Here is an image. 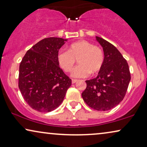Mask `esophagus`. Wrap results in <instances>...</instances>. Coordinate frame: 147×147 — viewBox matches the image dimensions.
I'll list each match as a JSON object with an SVG mask.
<instances>
[{
	"mask_svg": "<svg viewBox=\"0 0 147 147\" xmlns=\"http://www.w3.org/2000/svg\"><path fill=\"white\" fill-rule=\"evenodd\" d=\"M78 81V80H75V79H72L71 80V83L72 84H75L76 82Z\"/></svg>",
	"mask_w": 147,
	"mask_h": 147,
	"instance_id": "34e87169",
	"label": "esophagus"
}]
</instances>
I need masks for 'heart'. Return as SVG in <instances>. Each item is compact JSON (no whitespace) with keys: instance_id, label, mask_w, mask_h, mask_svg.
Instances as JSON below:
<instances>
[{"instance_id":"obj_1","label":"heart","mask_w":147,"mask_h":147,"mask_svg":"<svg viewBox=\"0 0 147 147\" xmlns=\"http://www.w3.org/2000/svg\"><path fill=\"white\" fill-rule=\"evenodd\" d=\"M76 59L79 65L72 69L71 76L86 78L90 73L96 74L102 69L104 60V53L100 47L86 40L71 44L68 51L61 49L58 52V63L64 71H71Z\"/></svg>"}]
</instances>
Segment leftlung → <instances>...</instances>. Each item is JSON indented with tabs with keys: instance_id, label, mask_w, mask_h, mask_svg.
Wrapping results in <instances>:
<instances>
[{
	"instance_id": "8db88e82",
	"label": "left lung",
	"mask_w": 147,
	"mask_h": 147,
	"mask_svg": "<svg viewBox=\"0 0 147 147\" xmlns=\"http://www.w3.org/2000/svg\"><path fill=\"white\" fill-rule=\"evenodd\" d=\"M96 38L103 47L104 64L97 77L86 80L87 86L82 96L90 108L106 111L124 99L130 74L127 61L115 46L101 37Z\"/></svg>"
}]
</instances>
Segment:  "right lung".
Masks as SVG:
<instances>
[{
    "label": "right lung",
    "instance_id": "obj_1",
    "mask_svg": "<svg viewBox=\"0 0 147 147\" xmlns=\"http://www.w3.org/2000/svg\"><path fill=\"white\" fill-rule=\"evenodd\" d=\"M65 41L58 37L41 40L28 50L20 63L19 90L28 105L38 112L56 109L71 84L57 61Z\"/></svg>",
    "mask_w": 147,
    "mask_h": 147
}]
</instances>
